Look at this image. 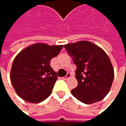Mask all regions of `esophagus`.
Instances as JSON below:
<instances>
[{"mask_svg": "<svg viewBox=\"0 0 126 126\" xmlns=\"http://www.w3.org/2000/svg\"><path fill=\"white\" fill-rule=\"evenodd\" d=\"M69 77H71V74H70V73H67L66 76H65V77H63V79H68Z\"/></svg>", "mask_w": 126, "mask_h": 126, "instance_id": "obj_1", "label": "esophagus"}]
</instances>
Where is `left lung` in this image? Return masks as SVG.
Wrapping results in <instances>:
<instances>
[{
  "mask_svg": "<svg viewBox=\"0 0 126 126\" xmlns=\"http://www.w3.org/2000/svg\"><path fill=\"white\" fill-rule=\"evenodd\" d=\"M77 65V87L71 94L86 104L98 102L110 92L114 79V69L106 52L97 45L81 41L64 45Z\"/></svg>",
  "mask_w": 126,
  "mask_h": 126,
  "instance_id": "8db88e82",
  "label": "left lung"
}]
</instances>
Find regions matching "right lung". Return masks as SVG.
Segmentation results:
<instances>
[{"mask_svg":"<svg viewBox=\"0 0 126 126\" xmlns=\"http://www.w3.org/2000/svg\"><path fill=\"white\" fill-rule=\"evenodd\" d=\"M63 45L34 44L22 50L14 58L10 79L16 94L31 103H40L52 93L57 73L50 66Z\"/></svg>","mask_w":126,"mask_h":126,"instance_id":"obj_1","label":"right lung"}]
</instances>
